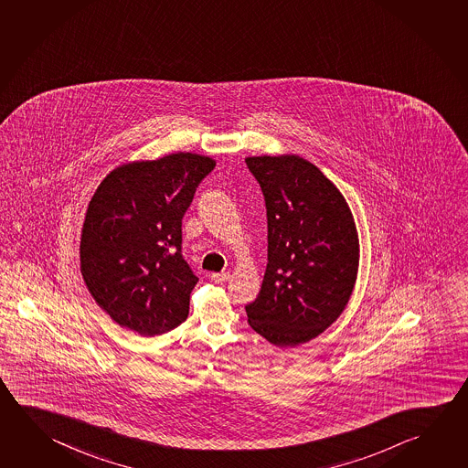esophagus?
Segmentation results:
<instances>
[{"label": "esophagus", "instance_id": "1", "mask_svg": "<svg viewBox=\"0 0 468 468\" xmlns=\"http://www.w3.org/2000/svg\"><path fill=\"white\" fill-rule=\"evenodd\" d=\"M230 278V274L229 272H214L212 274V281H214L215 284H223V282H227Z\"/></svg>", "mask_w": 468, "mask_h": 468}]
</instances>
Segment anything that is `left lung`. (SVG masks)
I'll list each match as a JSON object with an SVG mask.
<instances>
[{
	"label": "left lung",
	"mask_w": 468,
	"mask_h": 468,
	"mask_svg": "<svg viewBox=\"0 0 468 468\" xmlns=\"http://www.w3.org/2000/svg\"><path fill=\"white\" fill-rule=\"evenodd\" d=\"M266 202L268 266L248 324L276 346L305 344L344 312L360 243L352 210L319 167L295 154L246 157Z\"/></svg>",
	"instance_id": "obj_1"
}]
</instances>
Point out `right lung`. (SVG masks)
<instances>
[{
  "label": "right lung",
  "instance_id": "obj_1",
  "mask_svg": "<svg viewBox=\"0 0 468 468\" xmlns=\"http://www.w3.org/2000/svg\"><path fill=\"white\" fill-rule=\"evenodd\" d=\"M214 167L212 157L192 153L133 161L95 190L80 271L95 303L120 327L154 336L187 319L198 278L182 258V217Z\"/></svg>",
  "mask_w": 468,
  "mask_h": 468
}]
</instances>
